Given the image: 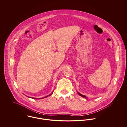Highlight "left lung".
Segmentation results:
<instances>
[{"mask_svg":"<svg viewBox=\"0 0 127 127\" xmlns=\"http://www.w3.org/2000/svg\"><path fill=\"white\" fill-rule=\"evenodd\" d=\"M77 93H78V94L79 95H80L81 96H82V97H84V98H87V97H86V96H85V95H82V94H81V93H80L79 92H78V91H77Z\"/></svg>","mask_w":127,"mask_h":127,"instance_id":"1","label":"left lung"}]
</instances>
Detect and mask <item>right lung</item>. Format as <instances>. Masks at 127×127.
Wrapping results in <instances>:
<instances>
[{
    "label": "right lung",
    "instance_id": "obj_1",
    "mask_svg": "<svg viewBox=\"0 0 127 127\" xmlns=\"http://www.w3.org/2000/svg\"><path fill=\"white\" fill-rule=\"evenodd\" d=\"M53 91L50 94H49V95H47V96H45V97H43V98H34V97H29V98H32V99H42V98H46V97H48V96H50L51 95H52V93H53Z\"/></svg>",
    "mask_w": 127,
    "mask_h": 127
}]
</instances>
